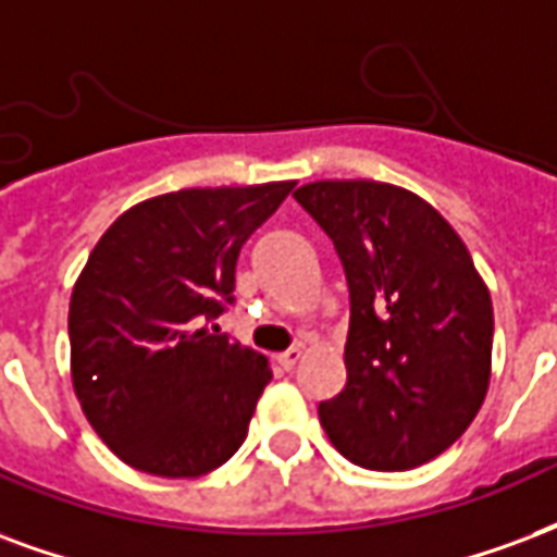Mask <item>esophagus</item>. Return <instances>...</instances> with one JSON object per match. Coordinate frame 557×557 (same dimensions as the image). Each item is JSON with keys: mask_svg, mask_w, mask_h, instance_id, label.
Segmentation results:
<instances>
[{"mask_svg": "<svg viewBox=\"0 0 557 557\" xmlns=\"http://www.w3.org/2000/svg\"><path fill=\"white\" fill-rule=\"evenodd\" d=\"M300 357H304V348L300 345H295V348H289V351L277 354V362L283 366V369H295L300 362Z\"/></svg>", "mask_w": 557, "mask_h": 557, "instance_id": "1", "label": "esophagus"}]
</instances>
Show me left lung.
Segmentation results:
<instances>
[{"label":"left lung","instance_id":"obj_1","mask_svg":"<svg viewBox=\"0 0 557 557\" xmlns=\"http://www.w3.org/2000/svg\"><path fill=\"white\" fill-rule=\"evenodd\" d=\"M331 236L351 295L348 381L321 425L357 467L398 472L443 455L484 405L493 300L467 245L422 197L374 180L295 191Z\"/></svg>","mask_w":557,"mask_h":557}]
</instances>
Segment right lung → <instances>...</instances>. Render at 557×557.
I'll use <instances>...</instances> for the list:
<instances>
[{"label":"right lung","mask_w":557,"mask_h":557,"mask_svg":"<svg viewBox=\"0 0 557 557\" xmlns=\"http://www.w3.org/2000/svg\"><path fill=\"white\" fill-rule=\"evenodd\" d=\"M292 188L150 197L90 250L70 298L73 389L90 428L132 469L197 478L245 443L271 369L209 321L233 304L242 245Z\"/></svg>","instance_id":"obj_1"}]
</instances>
